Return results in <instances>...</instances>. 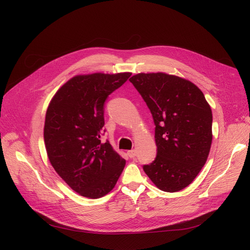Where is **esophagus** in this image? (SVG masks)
I'll return each instance as SVG.
<instances>
[{
	"label": "esophagus",
	"instance_id": "34e87169",
	"mask_svg": "<svg viewBox=\"0 0 250 250\" xmlns=\"http://www.w3.org/2000/svg\"><path fill=\"white\" fill-rule=\"evenodd\" d=\"M127 155L130 157V158H135L136 155H137V151L134 149V150H130V151H127Z\"/></svg>",
	"mask_w": 250,
	"mask_h": 250
}]
</instances>
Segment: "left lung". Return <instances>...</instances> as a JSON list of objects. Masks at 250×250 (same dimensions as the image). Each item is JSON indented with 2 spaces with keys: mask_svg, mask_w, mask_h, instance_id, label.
Here are the masks:
<instances>
[{
  "mask_svg": "<svg viewBox=\"0 0 250 250\" xmlns=\"http://www.w3.org/2000/svg\"><path fill=\"white\" fill-rule=\"evenodd\" d=\"M149 107L157 156L143 169L167 192L189 186L206 164L212 145V110L203 92L186 79L140 73L129 79Z\"/></svg>",
  "mask_w": 250,
  "mask_h": 250,
  "instance_id": "8db88e82",
  "label": "left lung"
}]
</instances>
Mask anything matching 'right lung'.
I'll return each mask as SVG.
<instances>
[{
	"mask_svg": "<svg viewBox=\"0 0 250 250\" xmlns=\"http://www.w3.org/2000/svg\"><path fill=\"white\" fill-rule=\"evenodd\" d=\"M132 73L78 75L49 102L43 137L48 159L76 192L99 199L116 185L125 165L108 142L101 143L104 103Z\"/></svg>",
	"mask_w": 250,
	"mask_h": 250,
	"instance_id": "right-lung-1",
	"label": "right lung"
}]
</instances>
